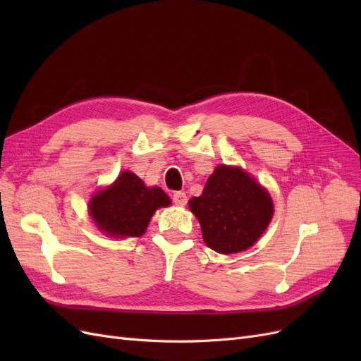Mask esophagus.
<instances>
[{"mask_svg":"<svg viewBox=\"0 0 361 361\" xmlns=\"http://www.w3.org/2000/svg\"><path fill=\"white\" fill-rule=\"evenodd\" d=\"M173 202H174V204H178V206H185V204H187V194L182 192V191L173 192Z\"/></svg>","mask_w":361,"mask_h":361,"instance_id":"esophagus-1","label":"esophagus"}]
</instances>
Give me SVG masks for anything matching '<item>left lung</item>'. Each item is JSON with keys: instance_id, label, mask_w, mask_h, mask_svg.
I'll return each instance as SVG.
<instances>
[{"instance_id": "obj_1", "label": "left lung", "mask_w": 361, "mask_h": 361, "mask_svg": "<svg viewBox=\"0 0 361 361\" xmlns=\"http://www.w3.org/2000/svg\"><path fill=\"white\" fill-rule=\"evenodd\" d=\"M206 245L232 255L253 245L272 218V200L260 185L238 167L218 166L200 197L190 200Z\"/></svg>"}]
</instances>
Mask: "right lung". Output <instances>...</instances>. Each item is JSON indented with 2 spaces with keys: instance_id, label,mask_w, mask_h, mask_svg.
<instances>
[{
  "instance_id": "right-lung-1",
  "label": "right lung",
  "mask_w": 361,
  "mask_h": 361,
  "mask_svg": "<svg viewBox=\"0 0 361 361\" xmlns=\"http://www.w3.org/2000/svg\"><path fill=\"white\" fill-rule=\"evenodd\" d=\"M170 203L169 195L161 188H147L137 174L123 171L113 187L94 194L90 214L106 235L141 236L158 207Z\"/></svg>"
}]
</instances>
